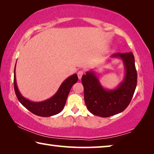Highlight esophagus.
<instances>
[{
  "label": "esophagus",
  "mask_w": 154,
  "mask_h": 154,
  "mask_svg": "<svg viewBox=\"0 0 154 154\" xmlns=\"http://www.w3.org/2000/svg\"><path fill=\"white\" fill-rule=\"evenodd\" d=\"M83 73H84V72H83V71H78V72H77V75H78V78H79V79H82V75H83Z\"/></svg>",
  "instance_id": "obj_1"
}]
</instances>
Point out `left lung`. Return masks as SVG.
<instances>
[{"instance_id":"left-lung-1","label":"left lung","mask_w":154,"mask_h":154,"mask_svg":"<svg viewBox=\"0 0 154 154\" xmlns=\"http://www.w3.org/2000/svg\"><path fill=\"white\" fill-rule=\"evenodd\" d=\"M111 57L121 58L126 70L124 79L116 89H105L93 71L87 72L82 78L88 109L90 113L102 118L114 116L125 110L132 100L137 83V72L132 52L116 53Z\"/></svg>"}]
</instances>
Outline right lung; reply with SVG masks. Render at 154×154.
<instances>
[{
	"instance_id": "add662e5",
	"label": "right lung",
	"mask_w": 154,
	"mask_h": 154,
	"mask_svg": "<svg viewBox=\"0 0 154 154\" xmlns=\"http://www.w3.org/2000/svg\"><path fill=\"white\" fill-rule=\"evenodd\" d=\"M78 81L77 74L65 79L58 90L51 98L43 102H32L25 98L18 90L15 79V66L14 70V89L18 100L31 113L41 117H50L59 113L63 109L70 90Z\"/></svg>"
}]
</instances>
